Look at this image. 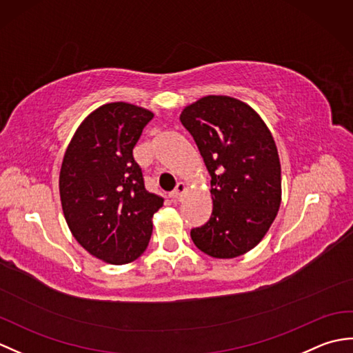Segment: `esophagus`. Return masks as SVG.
Masks as SVG:
<instances>
[{
    "label": "esophagus",
    "instance_id": "1",
    "mask_svg": "<svg viewBox=\"0 0 353 353\" xmlns=\"http://www.w3.org/2000/svg\"><path fill=\"white\" fill-rule=\"evenodd\" d=\"M185 192H186V185L183 182H179L176 185V190L172 191L171 196H172V199H174V200L181 201L183 199V196H185Z\"/></svg>",
    "mask_w": 353,
    "mask_h": 353
}]
</instances>
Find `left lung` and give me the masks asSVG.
Returning a JSON list of instances; mask_svg holds the SVG:
<instances>
[{"label":"left lung","mask_w":353,"mask_h":353,"mask_svg":"<svg viewBox=\"0 0 353 353\" xmlns=\"http://www.w3.org/2000/svg\"><path fill=\"white\" fill-rule=\"evenodd\" d=\"M181 123L211 174L212 214L191 230L199 249L230 259L252 250L281 206V162L274 139L249 104L208 95L186 106Z\"/></svg>","instance_id":"obj_1"}]
</instances>
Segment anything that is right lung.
<instances>
[{
    "label": "right lung",
    "mask_w": 353,
    "mask_h": 353,
    "mask_svg": "<svg viewBox=\"0 0 353 353\" xmlns=\"http://www.w3.org/2000/svg\"><path fill=\"white\" fill-rule=\"evenodd\" d=\"M153 112L130 103L103 104L89 114L66 148L59 191L77 243L108 264L139 258L163 199L148 192L133 147Z\"/></svg>",
    "instance_id": "add662e5"
}]
</instances>
